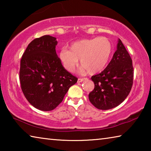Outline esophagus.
<instances>
[{
	"mask_svg": "<svg viewBox=\"0 0 151 151\" xmlns=\"http://www.w3.org/2000/svg\"><path fill=\"white\" fill-rule=\"evenodd\" d=\"M85 78H78V81H77V82L78 83H81V82H83L84 80H85Z\"/></svg>",
	"mask_w": 151,
	"mask_h": 151,
	"instance_id": "1",
	"label": "esophagus"
}]
</instances>
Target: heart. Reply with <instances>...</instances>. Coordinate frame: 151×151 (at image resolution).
Wrapping results in <instances>:
<instances>
[{
    "mask_svg": "<svg viewBox=\"0 0 151 151\" xmlns=\"http://www.w3.org/2000/svg\"><path fill=\"white\" fill-rule=\"evenodd\" d=\"M69 50L63 48L58 53V59L68 72L72 73L78 66L81 70L94 75L103 70L112 53V44L109 39L99 37L76 40L68 46Z\"/></svg>",
    "mask_w": 151,
    "mask_h": 151,
    "instance_id": "b5f03b06",
    "label": "heart"
}]
</instances>
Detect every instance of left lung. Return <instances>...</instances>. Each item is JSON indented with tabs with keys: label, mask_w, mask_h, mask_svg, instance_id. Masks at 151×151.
<instances>
[{
	"label": "left lung",
	"mask_w": 151,
	"mask_h": 151,
	"mask_svg": "<svg viewBox=\"0 0 151 151\" xmlns=\"http://www.w3.org/2000/svg\"><path fill=\"white\" fill-rule=\"evenodd\" d=\"M134 70L131 56L120 39L117 50L103 72L91 77L94 88L88 94L93 105L100 110H109L119 105L131 92Z\"/></svg>",
	"instance_id": "left-lung-1"
}]
</instances>
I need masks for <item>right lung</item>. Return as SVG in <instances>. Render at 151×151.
Masks as SVG:
<instances>
[{"mask_svg":"<svg viewBox=\"0 0 151 151\" xmlns=\"http://www.w3.org/2000/svg\"><path fill=\"white\" fill-rule=\"evenodd\" d=\"M56 40L50 35L34 39L20 60L22 93L31 105L43 111L55 109L78 80L64 68L58 59Z\"/></svg>","mask_w":151,"mask_h":151,"instance_id":"obj_1","label":"right lung"}]
</instances>
